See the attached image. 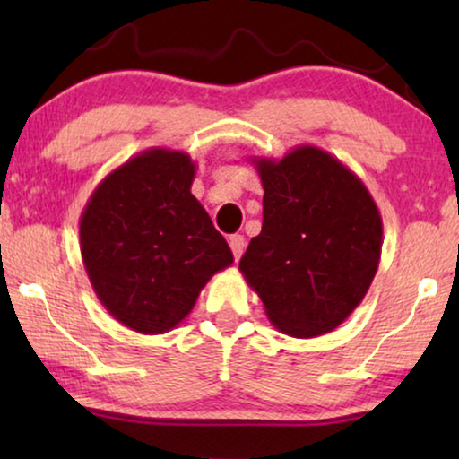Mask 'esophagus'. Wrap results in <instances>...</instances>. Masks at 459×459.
I'll return each instance as SVG.
<instances>
[{
    "instance_id": "esophagus-1",
    "label": "esophagus",
    "mask_w": 459,
    "mask_h": 459,
    "mask_svg": "<svg viewBox=\"0 0 459 459\" xmlns=\"http://www.w3.org/2000/svg\"><path fill=\"white\" fill-rule=\"evenodd\" d=\"M230 248H231V253H234V259L240 261L244 248H247V240H244V236H240V234L230 236Z\"/></svg>"
}]
</instances>
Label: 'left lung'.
Wrapping results in <instances>:
<instances>
[{"label": "left lung", "mask_w": 459, "mask_h": 459, "mask_svg": "<svg viewBox=\"0 0 459 459\" xmlns=\"http://www.w3.org/2000/svg\"><path fill=\"white\" fill-rule=\"evenodd\" d=\"M250 162L265 192L263 228L238 269L280 332L328 334L359 307L378 272V206L347 165L317 146Z\"/></svg>", "instance_id": "left-lung-1"}]
</instances>
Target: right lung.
Returning <instances> with one entry per match:
<instances>
[{
  "label": "right lung",
  "instance_id": "obj_1",
  "mask_svg": "<svg viewBox=\"0 0 459 459\" xmlns=\"http://www.w3.org/2000/svg\"><path fill=\"white\" fill-rule=\"evenodd\" d=\"M190 154L150 148L100 181L79 219L93 292L117 322L162 334L184 322L212 275L234 263L192 196Z\"/></svg>",
  "mask_w": 459,
  "mask_h": 459
}]
</instances>
